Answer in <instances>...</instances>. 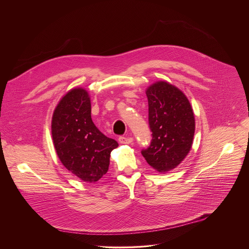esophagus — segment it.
Here are the masks:
<instances>
[{
	"instance_id": "34e87169",
	"label": "esophagus",
	"mask_w": 249,
	"mask_h": 249,
	"mask_svg": "<svg viewBox=\"0 0 249 249\" xmlns=\"http://www.w3.org/2000/svg\"><path fill=\"white\" fill-rule=\"evenodd\" d=\"M119 142H121V143H131V142H133V138L121 136V137L119 138Z\"/></svg>"
}]
</instances>
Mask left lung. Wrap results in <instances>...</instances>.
I'll use <instances>...</instances> for the list:
<instances>
[{"label":"left lung","instance_id":"obj_1","mask_svg":"<svg viewBox=\"0 0 249 249\" xmlns=\"http://www.w3.org/2000/svg\"><path fill=\"white\" fill-rule=\"evenodd\" d=\"M152 140L142 155L159 173L176 169L192 148L196 120L186 95L177 86L156 81L146 88Z\"/></svg>","mask_w":249,"mask_h":249}]
</instances>
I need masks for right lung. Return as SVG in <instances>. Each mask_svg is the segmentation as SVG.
Listing matches in <instances>:
<instances>
[{"label":"right lung","instance_id":"1","mask_svg":"<svg viewBox=\"0 0 249 249\" xmlns=\"http://www.w3.org/2000/svg\"><path fill=\"white\" fill-rule=\"evenodd\" d=\"M52 136L62 165L87 183L97 182L107 174L110 153L119 145L94 124L90 96L82 87L72 88L57 104Z\"/></svg>","mask_w":249,"mask_h":249}]
</instances>
